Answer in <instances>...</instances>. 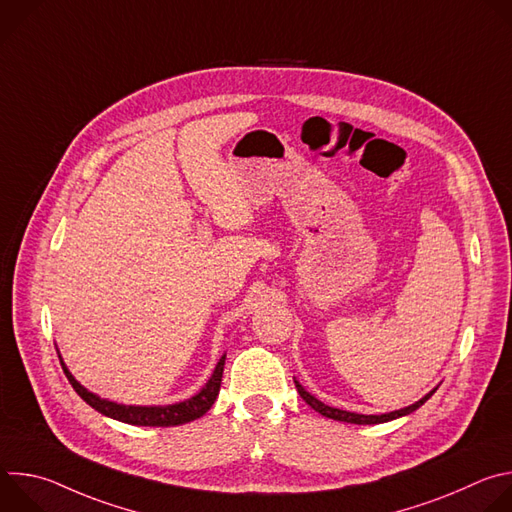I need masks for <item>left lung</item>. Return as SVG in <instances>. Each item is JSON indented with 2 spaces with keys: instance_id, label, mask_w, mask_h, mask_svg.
I'll use <instances>...</instances> for the list:
<instances>
[{
  "instance_id": "obj_1",
  "label": "left lung",
  "mask_w": 512,
  "mask_h": 512,
  "mask_svg": "<svg viewBox=\"0 0 512 512\" xmlns=\"http://www.w3.org/2000/svg\"><path fill=\"white\" fill-rule=\"evenodd\" d=\"M296 387H298V393H300V397L312 407V409H316L318 413H322L324 417H330V419H336V421H346V423H356V425H371V423H385V421H391V419H397V417H401V415H407V413H411V411H415V409H419L433 393H435V389L431 391V393H427L423 399H419L417 403H413V405H409V407H405V409H399V411H391V413H383V415H360V413H350V411H342V409H336V407H328V405H324L322 401H318L316 397H312L298 381H296Z\"/></svg>"
}]
</instances>
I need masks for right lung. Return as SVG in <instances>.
Wrapping results in <instances>:
<instances>
[{
	"instance_id": "obj_1",
	"label": "right lung",
	"mask_w": 512,
	"mask_h": 512,
	"mask_svg": "<svg viewBox=\"0 0 512 512\" xmlns=\"http://www.w3.org/2000/svg\"><path fill=\"white\" fill-rule=\"evenodd\" d=\"M62 364V371L68 379V383L72 385L83 401H87L93 409H97L99 413L113 417L117 421L123 423H131V425H150V427H170V425H182L188 421H194L198 417H202L214 403L218 391H221V381H223V371H225V356L218 360L216 369L210 377V381L204 385V389L194 395L192 399H186L182 403L176 405H166V407H133V405H117L105 399H99L97 395H93L91 391H87L75 377L68 373V369Z\"/></svg>"
}]
</instances>
